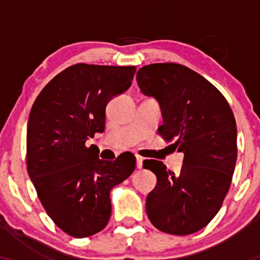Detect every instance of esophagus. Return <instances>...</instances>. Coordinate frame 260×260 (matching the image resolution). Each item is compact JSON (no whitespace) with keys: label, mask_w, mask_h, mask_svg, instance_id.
<instances>
[{"label":"esophagus","mask_w":260,"mask_h":260,"mask_svg":"<svg viewBox=\"0 0 260 260\" xmlns=\"http://www.w3.org/2000/svg\"><path fill=\"white\" fill-rule=\"evenodd\" d=\"M136 160H137V168L142 169L143 168V157L140 155H136Z\"/></svg>","instance_id":"esophagus-1"}]
</instances>
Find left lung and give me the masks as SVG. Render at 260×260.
Instances as JSON below:
<instances>
[{
	"mask_svg": "<svg viewBox=\"0 0 260 260\" xmlns=\"http://www.w3.org/2000/svg\"><path fill=\"white\" fill-rule=\"evenodd\" d=\"M137 82L159 101L164 123L157 132L184 154L178 175L161 161H143L157 178L145 204L148 217L166 234H194L213 220L230 189L237 159L234 112L215 86L186 66H144Z\"/></svg>",
	"mask_w": 260,
	"mask_h": 260,
	"instance_id": "left-lung-1",
	"label": "left lung"
}]
</instances>
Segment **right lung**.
I'll return each instance as SVG.
<instances>
[{
  "label": "right lung",
  "instance_id": "right-lung-1",
  "mask_svg": "<svg viewBox=\"0 0 260 260\" xmlns=\"http://www.w3.org/2000/svg\"><path fill=\"white\" fill-rule=\"evenodd\" d=\"M134 66L77 63L50 80L31 107L26 169L47 215L76 238L103 230L111 216L110 192L132 175L136 157L96 156L85 142L105 129L109 101L126 91Z\"/></svg>",
  "mask_w": 260,
  "mask_h": 260
}]
</instances>
